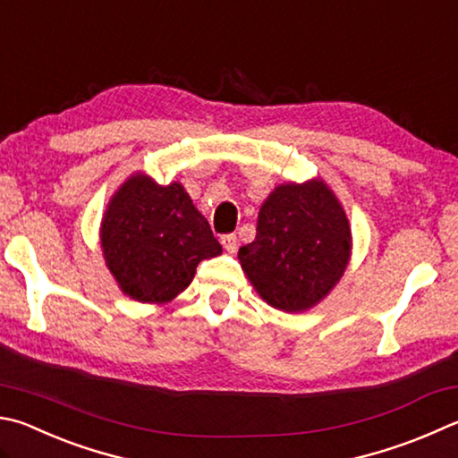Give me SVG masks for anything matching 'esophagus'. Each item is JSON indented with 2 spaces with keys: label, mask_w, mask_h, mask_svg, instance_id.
<instances>
[{
  "label": "esophagus",
  "mask_w": 458,
  "mask_h": 458,
  "mask_svg": "<svg viewBox=\"0 0 458 458\" xmlns=\"http://www.w3.org/2000/svg\"><path fill=\"white\" fill-rule=\"evenodd\" d=\"M220 242H222L224 248H226L228 252H236V248H238L236 234H222L220 236Z\"/></svg>",
  "instance_id": "1"
}]
</instances>
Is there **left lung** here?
Here are the masks:
<instances>
[{
	"mask_svg": "<svg viewBox=\"0 0 458 458\" xmlns=\"http://www.w3.org/2000/svg\"><path fill=\"white\" fill-rule=\"evenodd\" d=\"M238 258L274 309H310L330 293L351 258L343 206L322 180L282 184L262 204L254 242L240 248Z\"/></svg>",
	"mask_w": 458,
	"mask_h": 458,
	"instance_id": "8db88e82",
	"label": "left lung"
}]
</instances>
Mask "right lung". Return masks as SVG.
Returning a JSON list of instances; mask_svg holds the SVG:
<instances>
[{
	"label": "right lung",
	"instance_id": "obj_1",
	"mask_svg": "<svg viewBox=\"0 0 458 458\" xmlns=\"http://www.w3.org/2000/svg\"><path fill=\"white\" fill-rule=\"evenodd\" d=\"M102 250L128 296L168 302L192 282L196 266L218 256L222 246L178 182L157 186L136 174L107 206Z\"/></svg>",
	"mask_w": 458,
	"mask_h": 458
}]
</instances>
